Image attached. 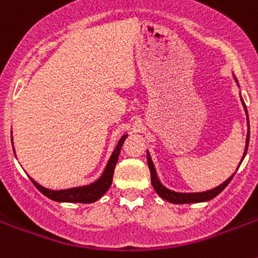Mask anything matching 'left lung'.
Masks as SVG:
<instances>
[{
	"mask_svg": "<svg viewBox=\"0 0 258 258\" xmlns=\"http://www.w3.org/2000/svg\"><path fill=\"white\" fill-rule=\"evenodd\" d=\"M233 76H234V75H233ZM234 80H236V83L238 84L236 78H234ZM241 101H242V105H244L245 113H246V121H248V135H246V142H245L244 155H242V159H241V162H242L244 161L245 155H246L248 145H249V117H248V109H246V105H245L242 97H241ZM241 162H240V165H241ZM147 163H149V169H150V172H151V183H153L154 190L157 191V194L161 197V198L169 201V202H171V204H197V202H206V201L213 200L214 197L218 196V194H220V192L222 191L226 186H228L229 182L232 180V178L234 176V174H236V172H233L232 175L229 176L228 179L225 180V182H222V183L216 186V187L210 188V190H206V191L182 192V191L171 190V188L166 187L165 184L162 183L161 179H159V176H158L157 170H155V166H154V162L153 159H151V155H150L149 151H147ZM240 165H238V167H240ZM238 167H237L236 170H238Z\"/></svg>",
	"mask_w": 258,
	"mask_h": 258,
	"instance_id": "left-lung-1",
	"label": "left lung"
}]
</instances>
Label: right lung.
<instances>
[{
    "mask_svg": "<svg viewBox=\"0 0 258 258\" xmlns=\"http://www.w3.org/2000/svg\"><path fill=\"white\" fill-rule=\"evenodd\" d=\"M12 135V134H10ZM128 137L127 134H124L123 137L119 139L116 147L111 154V157L107 161L104 170L100 174V176L95 179L93 182L88 184H82V186H75V187H68V188H60V190H54V188H49L42 186L34 180L33 178H30V180L33 182V184L44 194L45 197L50 198L52 201L56 202H72V204H92L96 202L97 200H100L101 197L104 196L105 192L108 191V188L112 184V176L113 171H115V166L119 159V154H120L121 146L124 143L125 138ZM12 143H13V137H12ZM13 153L14 146H13Z\"/></svg>",
    "mask_w": 258,
    "mask_h": 258,
    "instance_id": "right-lung-1",
    "label": "right lung"
}]
</instances>
